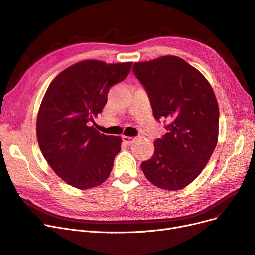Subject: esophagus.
Returning a JSON list of instances; mask_svg holds the SVG:
<instances>
[{"label":"esophagus","mask_w":255,"mask_h":255,"mask_svg":"<svg viewBox=\"0 0 255 255\" xmlns=\"http://www.w3.org/2000/svg\"><path fill=\"white\" fill-rule=\"evenodd\" d=\"M123 142L127 145H132L135 142V138L134 137H131V136H126V135H123Z\"/></svg>","instance_id":"esophagus-1"}]
</instances>
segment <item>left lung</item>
<instances>
[{
	"label": "left lung",
	"instance_id": "1",
	"mask_svg": "<svg viewBox=\"0 0 255 255\" xmlns=\"http://www.w3.org/2000/svg\"><path fill=\"white\" fill-rule=\"evenodd\" d=\"M133 71L168 132L154 142L153 156L140 164L147 180L164 190H181L200 175L219 139L220 111L210 83L175 55L137 62Z\"/></svg>",
	"mask_w": 255,
	"mask_h": 255
}]
</instances>
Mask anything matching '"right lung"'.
<instances>
[{"instance_id": "right-lung-1", "label": "right lung", "mask_w": 255, "mask_h": 255, "mask_svg": "<svg viewBox=\"0 0 255 255\" xmlns=\"http://www.w3.org/2000/svg\"><path fill=\"white\" fill-rule=\"evenodd\" d=\"M132 62L99 60L75 63L47 88L36 117V138L55 174L85 190L109 176L122 138L105 135L91 125L107 103L111 86L124 80Z\"/></svg>"}]
</instances>
